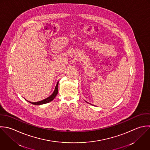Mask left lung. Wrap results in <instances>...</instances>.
I'll use <instances>...</instances> for the list:
<instances>
[{
    "label": "left lung",
    "instance_id": "8db88e82",
    "mask_svg": "<svg viewBox=\"0 0 150 150\" xmlns=\"http://www.w3.org/2000/svg\"><path fill=\"white\" fill-rule=\"evenodd\" d=\"M87 103H88V102H87ZM89 104H90V103H89Z\"/></svg>",
    "mask_w": 150,
    "mask_h": 150
}]
</instances>
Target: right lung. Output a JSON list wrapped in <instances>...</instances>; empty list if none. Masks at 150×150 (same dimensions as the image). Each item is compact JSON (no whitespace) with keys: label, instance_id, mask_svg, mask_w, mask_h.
<instances>
[{"label":"right lung","instance_id":"add662e5","mask_svg":"<svg viewBox=\"0 0 150 150\" xmlns=\"http://www.w3.org/2000/svg\"><path fill=\"white\" fill-rule=\"evenodd\" d=\"M58 82H57V84L55 86V89H54V91L53 92V93L49 97H48L47 98H46V99H44L42 100L37 102H29V101H28V102H30V103L35 105H41L45 104V103H49L50 102H51L56 97V96H57V93L58 92Z\"/></svg>","mask_w":150,"mask_h":150}]
</instances>
